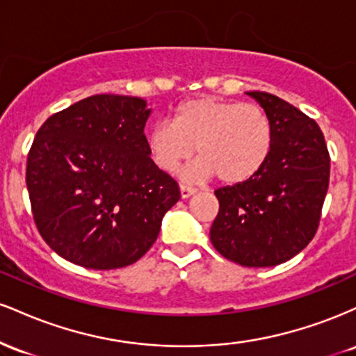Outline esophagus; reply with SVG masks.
I'll list each match as a JSON object with an SVG mask.
<instances>
[{
	"label": "esophagus",
	"instance_id": "1",
	"mask_svg": "<svg viewBox=\"0 0 356 356\" xmlns=\"http://www.w3.org/2000/svg\"><path fill=\"white\" fill-rule=\"evenodd\" d=\"M181 197L182 199H187V197H191V195H194L195 194V189H192V187H187V186H181Z\"/></svg>",
	"mask_w": 356,
	"mask_h": 356
}]
</instances>
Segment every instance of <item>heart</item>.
Here are the masks:
<instances>
[{
    "instance_id": "b5f03b06",
    "label": "heart",
    "mask_w": 356,
    "mask_h": 356,
    "mask_svg": "<svg viewBox=\"0 0 356 356\" xmlns=\"http://www.w3.org/2000/svg\"><path fill=\"white\" fill-rule=\"evenodd\" d=\"M150 159L162 172L172 174L197 152L182 172L184 181L236 186L263 169L273 149V127L263 108L252 104L195 97L182 102L169 122L152 125L145 137Z\"/></svg>"
}]
</instances>
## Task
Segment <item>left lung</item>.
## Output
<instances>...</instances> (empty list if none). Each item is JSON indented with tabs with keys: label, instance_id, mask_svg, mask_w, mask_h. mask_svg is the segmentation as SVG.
I'll return each instance as SVG.
<instances>
[{
	"label": "left lung",
	"instance_id": "obj_1",
	"mask_svg": "<svg viewBox=\"0 0 356 356\" xmlns=\"http://www.w3.org/2000/svg\"><path fill=\"white\" fill-rule=\"evenodd\" d=\"M266 112L273 149L254 177L214 192L218 218L211 243L226 259L269 268L291 259L313 239L330 182V155L320 127L280 97L246 92Z\"/></svg>",
	"mask_w": 356,
	"mask_h": 356
}]
</instances>
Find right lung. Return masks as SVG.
Listing matches in <instances>:
<instances>
[{
    "instance_id": "right-lung-1",
    "label": "right lung",
    "mask_w": 356,
    "mask_h": 356,
    "mask_svg": "<svg viewBox=\"0 0 356 356\" xmlns=\"http://www.w3.org/2000/svg\"><path fill=\"white\" fill-rule=\"evenodd\" d=\"M147 102L93 95L40 127L28 154L26 187L42 238L90 269L134 264L149 251L177 182L149 157Z\"/></svg>"
}]
</instances>
